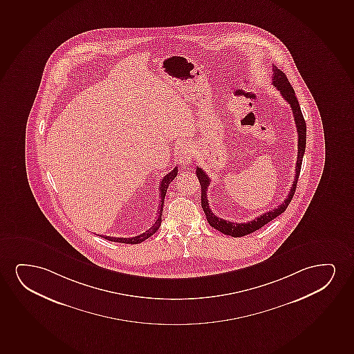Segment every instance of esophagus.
Returning <instances> with one entry per match:
<instances>
[{
	"instance_id": "obj_1",
	"label": "esophagus",
	"mask_w": 354,
	"mask_h": 354,
	"mask_svg": "<svg viewBox=\"0 0 354 354\" xmlns=\"http://www.w3.org/2000/svg\"><path fill=\"white\" fill-rule=\"evenodd\" d=\"M179 160L181 162V165H187L189 163L193 161V158H194V155H193L192 149L187 145V144H184V145H181L179 150Z\"/></svg>"
}]
</instances>
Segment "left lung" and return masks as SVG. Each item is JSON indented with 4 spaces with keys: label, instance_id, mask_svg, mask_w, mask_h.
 Instances as JSON below:
<instances>
[{
    "label": "left lung",
    "instance_id": "obj_1",
    "mask_svg": "<svg viewBox=\"0 0 354 354\" xmlns=\"http://www.w3.org/2000/svg\"><path fill=\"white\" fill-rule=\"evenodd\" d=\"M272 85L275 86L279 91H280L282 97L285 98L286 101L290 103V108L293 111L294 121L297 124V131H298V158H297V165H295V176H294L293 184L290 187L288 196L286 197L285 202L282 203L281 205L275 207L274 210L266 212L263 215L259 216L254 220L246 222V223H235V222H230V221L222 220L221 217L212 214L210 207H209V203H207V191L210 184V179L207 176V173L198 167L196 169L197 173L198 180L201 183V187H202V207L205 216H207V222L209 225L214 227L215 230H220L221 233L225 235H230L234 238H240L243 235L251 234L253 232L262 228L263 225L269 223L270 221L274 220L275 217L281 215L282 212H285L287 207L290 205V201L293 198L294 192L297 189V184H298L299 174H300V169H301V163H303L304 152H305V147H306V124L304 120L303 113L299 106L298 100L295 97V92H294L292 85H290L288 79L286 77V74L280 71V69L272 66Z\"/></svg>",
    "mask_w": 354,
    "mask_h": 354
}]
</instances>
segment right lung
Wrapping results in <instances>:
<instances>
[{
  "mask_svg": "<svg viewBox=\"0 0 354 354\" xmlns=\"http://www.w3.org/2000/svg\"><path fill=\"white\" fill-rule=\"evenodd\" d=\"M178 175V167H175L174 169L171 170L170 173L165 175V178L162 179L161 184H160V212H158V217L155 221V223L145 230L142 234L133 236V238H113V236H104V239L109 240V241H114V243H140L147 240V238H150L152 234H155L162 222V212H163V204H165V193H167V189L169 186L170 183L175 179V176Z\"/></svg>",
  "mask_w": 354,
  "mask_h": 354,
  "instance_id": "right-lung-1",
  "label": "right lung"
}]
</instances>
